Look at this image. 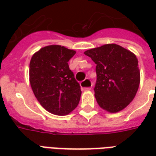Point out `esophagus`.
Returning <instances> with one entry per match:
<instances>
[{
	"instance_id": "1",
	"label": "esophagus",
	"mask_w": 156,
	"mask_h": 156,
	"mask_svg": "<svg viewBox=\"0 0 156 156\" xmlns=\"http://www.w3.org/2000/svg\"><path fill=\"white\" fill-rule=\"evenodd\" d=\"M92 85H93V83H92V81L89 78H86L80 83V86H81L83 90H89L92 88Z\"/></svg>"
}]
</instances>
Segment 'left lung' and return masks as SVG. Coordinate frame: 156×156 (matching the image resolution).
I'll use <instances>...</instances> for the list:
<instances>
[{"mask_svg": "<svg viewBox=\"0 0 156 156\" xmlns=\"http://www.w3.org/2000/svg\"><path fill=\"white\" fill-rule=\"evenodd\" d=\"M96 64L94 95L103 109L117 113L136 94L140 73L136 56L117 44H105L84 51Z\"/></svg>", "mask_w": 156, "mask_h": 156, "instance_id": "1", "label": "left lung"}]
</instances>
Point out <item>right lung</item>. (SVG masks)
<instances>
[{"mask_svg":"<svg viewBox=\"0 0 156 156\" xmlns=\"http://www.w3.org/2000/svg\"><path fill=\"white\" fill-rule=\"evenodd\" d=\"M76 51L59 45L41 48L30 62V83L43 108L56 115H67L78 106L81 88L68 62Z\"/></svg>","mask_w":156,"mask_h":156,"instance_id":"add662e5","label":"right lung"}]
</instances>
